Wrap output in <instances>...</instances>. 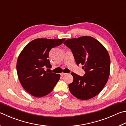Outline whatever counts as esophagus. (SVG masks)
Masks as SVG:
<instances>
[{
    "mask_svg": "<svg viewBox=\"0 0 126 126\" xmlns=\"http://www.w3.org/2000/svg\"><path fill=\"white\" fill-rule=\"evenodd\" d=\"M65 74H67V73H61V76H63V75H64Z\"/></svg>",
    "mask_w": 126,
    "mask_h": 126,
    "instance_id": "obj_1",
    "label": "esophagus"
}]
</instances>
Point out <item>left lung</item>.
Masks as SVG:
<instances>
[{"instance_id":"left-lung-1","label":"left lung","mask_w":126,"mask_h":126,"mask_svg":"<svg viewBox=\"0 0 126 126\" xmlns=\"http://www.w3.org/2000/svg\"><path fill=\"white\" fill-rule=\"evenodd\" d=\"M64 44L72 50L77 65L81 64L83 77L72 73L73 81L69 85L72 94L80 100L91 99L99 94L108 80L110 58L99 41L90 36L66 40Z\"/></svg>"}]
</instances>
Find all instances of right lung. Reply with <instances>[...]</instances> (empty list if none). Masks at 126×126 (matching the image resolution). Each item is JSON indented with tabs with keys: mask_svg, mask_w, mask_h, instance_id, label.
<instances>
[{
	"mask_svg": "<svg viewBox=\"0 0 126 126\" xmlns=\"http://www.w3.org/2000/svg\"><path fill=\"white\" fill-rule=\"evenodd\" d=\"M64 40L37 38L29 43L19 54L16 64L18 78L25 90L33 96L48 95L60 79V75L46 71L45 68L52 67L48 59L50 50Z\"/></svg>",
	"mask_w": 126,
	"mask_h": 126,
	"instance_id": "1",
	"label": "right lung"
}]
</instances>
